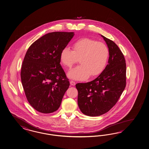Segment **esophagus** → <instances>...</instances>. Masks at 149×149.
Returning <instances> with one entry per match:
<instances>
[{
  "label": "esophagus",
  "mask_w": 149,
  "mask_h": 149,
  "mask_svg": "<svg viewBox=\"0 0 149 149\" xmlns=\"http://www.w3.org/2000/svg\"><path fill=\"white\" fill-rule=\"evenodd\" d=\"M70 84L71 86H75L76 84V83H75V82H74L73 81H70Z\"/></svg>",
  "instance_id": "esophagus-1"
}]
</instances>
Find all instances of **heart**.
<instances>
[{"label":"heart","instance_id":"1","mask_svg":"<svg viewBox=\"0 0 149 149\" xmlns=\"http://www.w3.org/2000/svg\"><path fill=\"white\" fill-rule=\"evenodd\" d=\"M73 51L64 47L61 51L62 64L70 68L79 59L80 65L68 73L69 78L82 80L99 75L105 68L109 58V49L103 42L84 38L77 40L72 45Z\"/></svg>","mask_w":149,"mask_h":149}]
</instances>
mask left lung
<instances>
[{
	"instance_id": "obj_1",
	"label": "left lung",
	"mask_w": 149,
	"mask_h": 149,
	"mask_svg": "<svg viewBox=\"0 0 149 149\" xmlns=\"http://www.w3.org/2000/svg\"><path fill=\"white\" fill-rule=\"evenodd\" d=\"M101 36L109 48L108 64L95 80L75 86L79 108L87 116H100L109 111L126 86L127 69L123 54L113 41Z\"/></svg>"
}]
</instances>
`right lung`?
I'll use <instances>...</instances> for the list:
<instances>
[{
  "label": "right lung",
  "instance_id": "1",
  "mask_svg": "<svg viewBox=\"0 0 149 149\" xmlns=\"http://www.w3.org/2000/svg\"><path fill=\"white\" fill-rule=\"evenodd\" d=\"M74 35L65 32L47 33L34 41L26 53L20 73L22 84L29 104L40 113L56 111L69 88L60 54Z\"/></svg>",
  "mask_w": 149,
  "mask_h": 149
}]
</instances>
